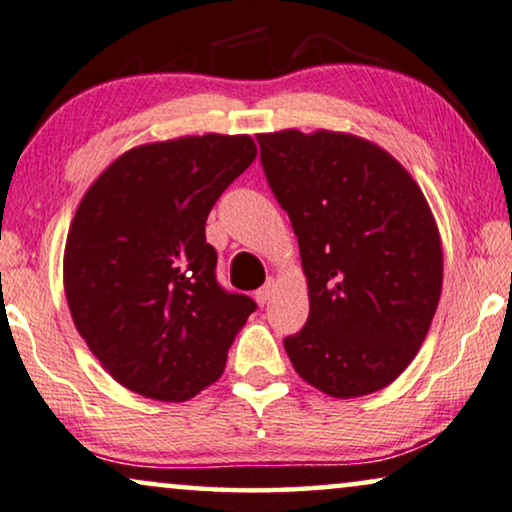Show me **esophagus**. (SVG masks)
I'll return each instance as SVG.
<instances>
[{"mask_svg":"<svg viewBox=\"0 0 512 512\" xmlns=\"http://www.w3.org/2000/svg\"><path fill=\"white\" fill-rule=\"evenodd\" d=\"M272 293H274V281L270 279L268 281V284H265V286H261V288H258V291L254 293V298H256V302H258V305H268V302H270V298H272Z\"/></svg>","mask_w":512,"mask_h":512,"instance_id":"esophagus-1","label":"esophagus"}]
</instances>
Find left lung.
<instances>
[{"label":"left lung","instance_id":"obj_1","mask_svg":"<svg viewBox=\"0 0 512 512\" xmlns=\"http://www.w3.org/2000/svg\"><path fill=\"white\" fill-rule=\"evenodd\" d=\"M272 194L298 235L309 318L284 339L295 372L337 399L411 365L443 286L441 235L409 170L353 133H258Z\"/></svg>","mask_w":512,"mask_h":512}]
</instances>
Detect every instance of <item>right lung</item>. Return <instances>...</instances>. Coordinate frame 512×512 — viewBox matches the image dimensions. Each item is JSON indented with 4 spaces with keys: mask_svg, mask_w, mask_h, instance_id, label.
I'll return each mask as SVG.
<instances>
[{
    "mask_svg": "<svg viewBox=\"0 0 512 512\" xmlns=\"http://www.w3.org/2000/svg\"><path fill=\"white\" fill-rule=\"evenodd\" d=\"M254 159L247 133L145 143L85 191L66 235L64 293L80 337L124 388L184 402L224 372L256 302L217 284L205 221Z\"/></svg>",
    "mask_w": 512,
    "mask_h": 512,
    "instance_id": "1",
    "label": "right lung"
}]
</instances>
